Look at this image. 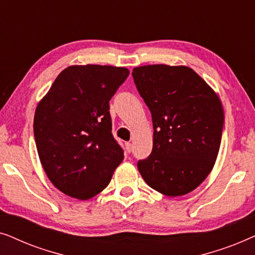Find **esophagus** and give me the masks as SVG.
Instances as JSON below:
<instances>
[{"instance_id": "obj_1", "label": "esophagus", "mask_w": 255, "mask_h": 255, "mask_svg": "<svg viewBox=\"0 0 255 255\" xmlns=\"http://www.w3.org/2000/svg\"><path fill=\"white\" fill-rule=\"evenodd\" d=\"M125 149H127L128 153H130L132 151V144H131V142H125Z\"/></svg>"}]
</instances>
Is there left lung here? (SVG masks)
Masks as SVG:
<instances>
[{
    "label": "left lung",
    "instance_id": "left-lung-1",
    "mask_svg": "<svg viewBox=\"0 0 255 255\" xmlns=\"http://www.w3.org/2000/svg\"><path fill=\"white\" fill-rule=\"evenodd\" d=\"M152 115L153 148L138 170L153 189L182 196L214 168L222 140L224 110L211 87L187 66L147 65L132 71Z\"/></svg>",
    "mask_w": 255,
    "mask_h": 255
}]
</instances>
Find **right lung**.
<instances>
[{"mask_svg":"<svg viewBox=\"0 0 255 255\" xmlns=\"http://www.w3.org/2000/svg\"><path fill=\"white\" fill-rule=\"evenodd\" d=\"M128 74L125 67L69 66L38 103V155L53 186L68 196L94 197L123 161V148L111 133L109 101Z\"/></svg>","mask_w":255,"mask_h":255,"instance_id":"add662e5","label":"right lung"}]
</instances>
